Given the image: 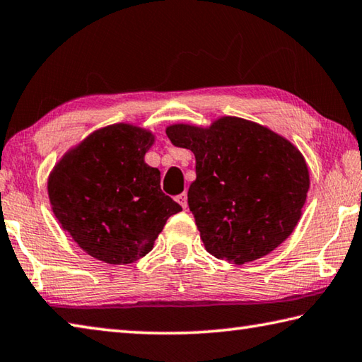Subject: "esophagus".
Listing matches in <instances>:
<instances>
[{
    "label": "esophagus",
    "instance_id": "34e87169",
    "mask_svg": "<svg viewBox=\"0 0 362 362\" xmlns=\"http://www.w3.org/2000/svg\"><path fill=\"white\" fill-rule=\"evenodd\" d=\"M177 204H180L182 208H187V195L186 194H180V195H176V199H175Z\"/></svg>",
    "mask_w": 362,
    "mask_h": 362
}]
</instances>
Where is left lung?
<instances>
[{
    "label": "left lung",
    "instance_id": "8db88e82",
    "mask_svg": "<svg viewBox=\"0 0 362 362\" xmlns=\"http://www.w3.org/2000/svg\"><path fill=\"white\" fill-rule=\"evenodd\" d=\"M167 135L195 156L197 177L187 204L210 255L237 265L252 262L293 233L310 173L288 138L235 116L218 117L208 127L173 124Z\"/></svg>",
    "mask_w": 362,
    "mask_h": 362
}]
</instances>
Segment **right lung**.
Listing matches in <instances>:
<instances>
[{
  "label": "right lung",
  "mask_w": 362,
  "mask_h": 362,
  "mask_svg": "<svg viewBox=\"0 0 362 362\" xmlns=\"http://www.w3.org/2000/svg\"><path fill=\"white\" fill-rule=\"evenodd\" d=\"M156 135L120 122L101 127L69 148L47 177L60 227L98 261L124 265L154 248L165 223L181 206L160 189V171L144 156Z\"/></svg>",
  "instance_id": "obj_1"
}]
</instances>
